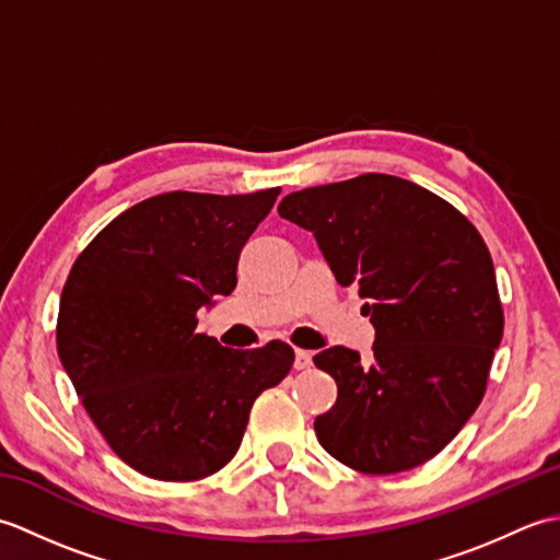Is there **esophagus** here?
Segmentation results:
<instances>
[{"label": "esophagus", "mask_w": 560, "mask_h": 560, "mask_svg": "<svg viewBox=\"0 0 560 560\" xmlns=\"http://www.w3.org/2000/svg\"><path fill=\"white\" fill-rule=\"evenodd\" d=\"M311 365H313V353L305 349H295V368L303 371V368H311Z\"/></svg>", "instance_id": "1"}]
</instances>
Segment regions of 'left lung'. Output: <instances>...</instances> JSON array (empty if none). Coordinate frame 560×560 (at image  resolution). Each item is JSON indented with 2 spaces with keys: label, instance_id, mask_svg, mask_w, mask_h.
I'll list each match as a JSON object with an SVG mask.
<instances>
[{
  "label": "left lung",
  "instance_id": "1",
  "mask_svg": "<svg viewBox=\"0 0 560 560\" xmlns=\"http://www.w3.org/2000/svg\"><path fill=\"white\" fill-rule=\"evenodd\" d=\"M279 217L315 235L375 327L371 363L347 347L313 359L339 389L315 419L319 445L363 474L433 459L477 411L503 337L481 233L443 197L383 173L291 192Z\"/></svg>",
  "mask_w": 560,
  "mask_h": 560
}]
</instances>
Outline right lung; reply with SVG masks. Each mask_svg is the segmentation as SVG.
<instances>
[{
	"label": "right lung",
	"instance_id": "add662e5",
	"mask_svg": "<svg viewBox=\"0 0 560 560\" xmlns=\"http://www.w3.org/2000/svg\"><path fill=\"white\" fill-rule=\"evenodd\" d=\"M279 192L149 197L69 271L59 361L115 455L144 477L199 481L223 469L255 399L291 371L287 341L237 351L197 331L199 307L235 289L241 249Z\"/></svg>",
	"mask_w": 560,
	"mask_h": 560
}]
</instances>
